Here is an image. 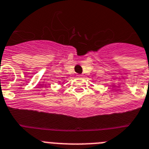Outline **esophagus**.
Listing matches in <instances>:
<instances>
[{"mask_svg": "<svg viewBox=\"0 0 149 149\" xmlns=\"http://www.w3.org/2000/svg\"><path fill=\"white\" fill-rule=\"evenodd\" d=\"M77 76H78V77H82V75H77Z\"/></svg>", "mask_w": 149, "mask_h": 149, "instance_id": "obj_1", "label": "esophagus"}]
</instances>
